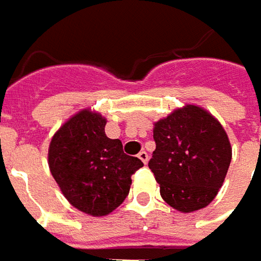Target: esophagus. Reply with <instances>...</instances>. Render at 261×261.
Returning <instances> with one entry per match:
<instances>
[{"mask_svg":"<svg viewBox=\"0 0 261 261\" xmlns=\"http://www.w3.org/2000/svg\"><path fill=\"white\" fill-rule=\"evenodd\" d=\"M138 158L141 159L143 164H148V161H149V156H148V153L145 151L139 152V153H138Z\"/></svg>","mask_w":261,"mask_h":261,"instance_id":"1","label":"esophagus"}]
</instances>
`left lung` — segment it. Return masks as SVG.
<instances>
[{"label": "left lung", "instance_id": "left-lung-1", "mask_svg": "<svg viewBox=\"0 0 261 261\" xmlns=\"http://www.w3.org/2000/svg\"><path fill=\"white\" fill-rule=\"evenodd\" d=\"M153 141L156 148L148 167L164 201L181 213L207 207L231 162L221 123L205 109L187 105L155 123Z\"/></svg>", "mask_w": 261, "mask_h": 261}]
</instances>
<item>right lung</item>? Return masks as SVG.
<instances>
[{
	"label": "right lung",
	"instance_id": "obj_1",
	"mask_svg": "<svg viewBox=\"0 0 261 261\" xmlns=\"http://www.w3.org/2000/svg\"><path fill=\"white\" fill-rule=\"evenodd\" d=\"M106 119L80 110L54 134L48 167L63 195L73 207L93 217L108 216L129 194L142 161L123 152L119 139L105 134Z\"/></svg>",
	"mask_w": 261,
	"mask_h": 261
}]
</instances>
